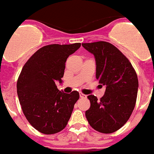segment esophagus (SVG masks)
I'll return each instance as SVG.
<instances>
[{
	"instance_id": "obj_1",
	"label": "esophagus",
	"mask_w": 154,
	"mask_h": 154,
	"mask_svg": "<svg viewBox=\"0 0 154 154\" xmlns=\"http://www.w3.org/2000/svg\"><path fill=\"white\" fill-rule=\"evenodd\" d=\"M79 96H80V98H86V97H87V95L84 94H83V93H80V94H79Z\"/></svg>"
}]
</instances>
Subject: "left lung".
I'll use <instances>...</instances> for the list:
<instances>
[{
	"mask_svg": "<svg viewBox=\"0 0 154 154\" xmlns=\"http://www.w3.org/2000/svg\"><path fill=\"white\" fill-rule=\"evenodd\" d=\"M94 55L96 79L106 87L100 100L88 95L91 107L85 113L93 129L111 134L125 125L134 109L138 80L137 74L127 58L113 44L105 41L82 44Z\"/></svg>",
	"mask_w": 154,
	"mask_h": 154,
	"instance_id": "1",
	"label": "left lung"
}]
</instances>
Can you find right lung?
<instances>
[{
	"label": "right lung",
	"mask_w": 154,
	"mask_h": 154,
	"mask_svg": "<svg viewBox=\"0 0 154 154\" xmlns=\"http://www.w3.org/2000/svg\"><path fill=\"white\" fill-rule=\"evenodd\" d=\"M81 46L50 44L35 51L23 67L17 80V95L29 123L44 134L63 130L71 118L78 91H60L56 85L63 83L65 63Z\"/></svg>",
	"instance_id": "obj_1"
}]
</instances>
